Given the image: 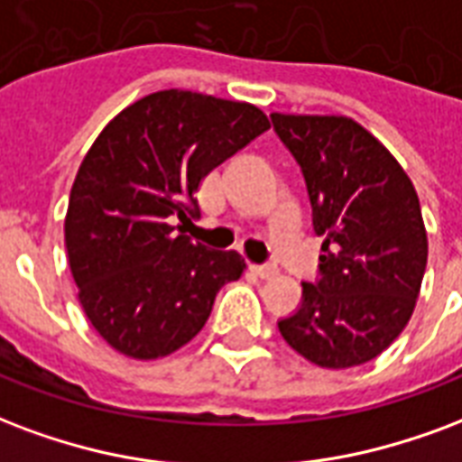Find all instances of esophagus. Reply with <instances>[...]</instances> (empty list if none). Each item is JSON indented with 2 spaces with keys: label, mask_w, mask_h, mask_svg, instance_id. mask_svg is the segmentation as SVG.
<instances>
[{
  "label": "esophagus",
  "mask_w": 462,
  "mask_h": 462,
  "mask_svg": "<svg viewBox=\"0 0 462 462\" xmlns=\"http://www.w3.org/2000/svg\"><path fill=\"white\" fill-rule=\"evenodd\" d=\"M249 272H252V274L262 276V279H272V276H276V272H279V269L272 264H249Z\"/></svg>",
  "instance_id": "34e87169"
}]
</instances>
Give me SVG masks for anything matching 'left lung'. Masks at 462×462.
Segmentation results:
<instances>
[{
  "label": "left lung",
  "mask_w": 462,
  "mask_h": 462,
  "mask_svg": "<svg viewBox=\"0 0 462 462\" xmlns=\"http://www.w3.org/2000/svg\"><path fill=\"white\" fill-rule=\"evenodd\" d=\"M272 122L303 171L323 237L320 282L300 283V309L279 330L318 367H357L384 353L416 309L429 259L416 188L355 119L272 112Z\"/></svg>",
  "instance_id": "8db88e82"
}]
</instances>
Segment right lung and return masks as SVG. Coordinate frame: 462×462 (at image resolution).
I'll return each mask as SVG.
<instances>
[{"instance_id": "1", "label": "right lung", "mask_w": 462, "mask_h": 462, "mask_svg": "<svg viewBox=\"0 0 462 462\" xmlns=\"http://www.w3.org/2000/svg\"><path fill=\"white\" fill-rule=\"evenodd\" d=\"M269 129L249 102L159 90L132 102L92 142L70 188L66 249L78 300L100 337L132 360L176 353L213 300L247 269L235 249L176 232L225 159Z\"/></svg>"}]
</instances>
